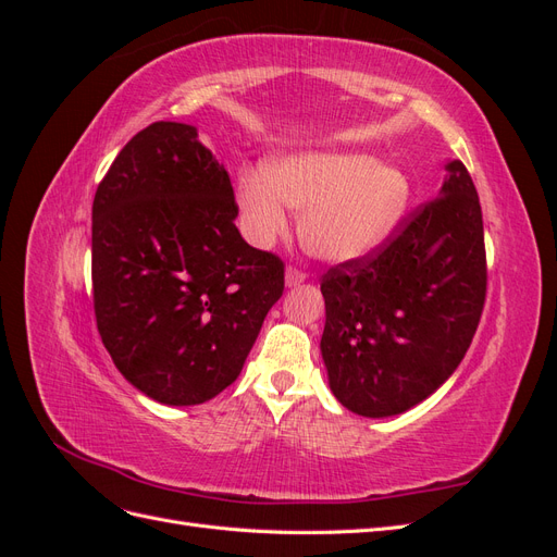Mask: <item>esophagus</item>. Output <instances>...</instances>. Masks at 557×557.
Listing matches in <instances>:
<instances>
[{"label":"esophagus","instance_id":"obj_1","mask_svg":"<svg viewBox=\"0 0 557 557\" xmlns=\"http://www.w3.org/2000/svg\"><path fill=\"white\" fill-rule=\"evenodd\" d=\"M305 281H307V272H301L299 267H288V272H285V285H288V288H295V285Z\"/></svg>","mask_w":557,"mask_h":557}]
</instances>
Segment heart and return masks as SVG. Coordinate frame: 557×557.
Instances as JSON below:
<instances>
[{
    "label": "heart",
    "instance_id": "b5f03b06",
    "mask_svg": "<svg viewBox=\"0 0 557 557\" xmlns=\"http://www.w3.org/2000/svg\"><path fill=\"white\" fill-rule=\"evenodd\" d=\"M407 197L401 172L362 153H301L239 176V205L252 242L274 244L290 225L288 207L305 209L301 244L327 262L374 250L399 221Z\"/></svg>",
    "mask_w": 557,
    "mask_h": 557
}]
</instances>
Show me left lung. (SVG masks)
Segmentation results:
<instances>
[{"label":"left lung","instance_id":"obj_1","mask_svg":"<svg viewBox=\"0 0 557 557\" xmlns=\"http://www.w3.org/2000/svg\"><path fill=\"white\" fill-rule=\"evenodd\" d=\"M446 170L440 197L320 281L330 387L358 416L416 407L458 369L476 334L487 285L481 201L460 160Z\"/></svg>","mask_w":557,"mask_h":557}]
</instances>
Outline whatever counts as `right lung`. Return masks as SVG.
Wrapping results in <instances>:
<instances>
[{
  "label": "right lung",
  "mask_w": 557,
  "mask_h": 557,
  "mask_svg": "<svg viewBox=\"0 0 557 557\" xmlns=\"http://www.w3.org/2000/svg\"><path fill=\"white\" fill-rule=\"evenodd\" d=\"M232 181L193 125L125 144L92 201V305L113 364L170 407L237 381L285 264L244 242Z\"/></svg>",
  "instance_id": "obj_1"
}]
</instances>
